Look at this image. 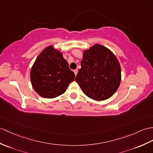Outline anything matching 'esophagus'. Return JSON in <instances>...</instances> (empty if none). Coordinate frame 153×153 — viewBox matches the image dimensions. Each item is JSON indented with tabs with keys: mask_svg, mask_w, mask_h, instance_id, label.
Here are the masks:
<instances>
[{
	"mask_svg": "<svg viewBox=\"0 0 153 153\" xmlns=\"http://www.w3.org/2000/svg\"><path fill=\"white\" fill-rule=\"evenodd\" d=\"M77 72H78V70H77V69H76V70H74V74H75V75H76V76L77 75Z\"/></svg>",
	"mask_w": 153,
	"mask_h": 153,
	"instance_id": "obj_1",
	"label": "esophagus"
}]
</instances>
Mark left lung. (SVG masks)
<instances>
[{"instance_id": "obj_1", "label": "left lung", "mask_w": 153, "mask_h": 153, "mask_svg": "<svg viewBox=\"0 0 153 153\" xmlns=\"http://www.w3.org/2000/svg\"><path fill=\"white\" fill-rule=\"evenodd\" d=\"M76 81L85 95L94 100H105L114 94L121 80V70L116 56L107 48L95 44L85 50Z\"/></svg>"}]
</instances>
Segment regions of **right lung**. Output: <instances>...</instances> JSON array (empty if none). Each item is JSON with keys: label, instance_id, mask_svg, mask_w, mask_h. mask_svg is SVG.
<instances>
[{"label": "right lung", "instance_id": "right-lung-1", "mask_svg": "<svg viewBox=\"0 0 153 153\" xmlns=\"http://www.w3.org/2000/svg\"><path fill=\"white\" fill-rule=\"evenodd\" d=\"M75 79L62 53L52 45L45 48L31 68L30 81L34 91L46 98H53L66 91Z\"/></svg>", "mask_w": 153, "mask_h": 153}]
</instances>
